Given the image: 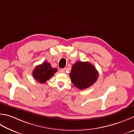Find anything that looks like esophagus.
Returning <instances> with one entry per match:
<instances>
[{"label":"esophagus","mask_w":134,"mask_h":134,"mask_svg":"<svg viewBox=\"0 0 134 134\" xmlns=\"http://www.w3.org/2000/svg\"><path fill=\"white\" fill-rule=\"evenodd\" d=\"M59 71H60V72H61V73H64L65 72V69H60Z\"/></svg>","instance_id":"obj_1"}]
</instances>
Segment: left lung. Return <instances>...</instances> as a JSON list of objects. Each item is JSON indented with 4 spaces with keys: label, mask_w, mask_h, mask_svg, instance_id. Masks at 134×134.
<instances>
[{
    "label": "left lung",
    "mask_w": 134,
    "mask_h": 134,
    "mask_svg": "<svg viewBox=\"0 0 134 134\" xmlns=\"http://www.w3.org/2000/svg\"><path fill=\"white\" fill-rule=\"evenodd\" d=\"M70 77L75 87L82 90L92 85L98 80L99 74L90 62H77L72 66Z\"/></svg>",
    "instance_id": "obj_1"
}]
</instances>
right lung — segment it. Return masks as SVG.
Listing matches in <instances>:
<instances>
[{
	"label": "right lung",
	"mask_w": 134,
	"mask_h": 134,
	"mask_svg": "<svg viewBox=\"0 0 134 134\" xmlns=\"http://www.w3.org/2000/svg\"><path fill=\"white\" fill-rule=\"evenodd\" d=\"M57 71V69L52 67L49 63L45 62L42 64L36 66L32 72V75L34 78L39 83H43L49 80Z\"/></svg>",
	"instance_id": "1"
}]
</instances>
